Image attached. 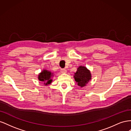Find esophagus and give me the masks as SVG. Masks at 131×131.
Segmentation results:
<instances>
[{
  "instance_id": "34e87169",
  "label": "esophagus",
  "mask_w": 131,
  "mask_h": 131,
  "mask_svg": "<svg viewBox=\"0 0 131 131\" xmlns=\"http://www.w3.org/2000/svg\"><path fill=\"white\" fill-rule=\"evenodd\" d=\"M61 72L62 73H67V70L65 69H61Z\"/></svg>"
}]
</instances>
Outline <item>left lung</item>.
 I'll return each instance as SVG.
<instances>
[{
	"instance_id": "8db88e82",
	"label": "left lung",
	"mask_w": 131,
	"mask_h": 131,
	"mask_svg": "<svg viewBox=\"0 0 131 131\" xmlns=\"http://www.w3.org/2000/svg\"><path fill=\"white\" fill-rule=\"evenodd\" d=\"M74 78L79 86L84 87L91 80V75L90 71L85 67L80 66L75 73Z\"/></svg>"
}]
</instances>
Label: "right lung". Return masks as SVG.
Listing matches in <instances>:
<instances>
[{
    "label": "right lung",
    "instance_id": "1",
    "mask_svg": "<svg viewBox=\"0 0 131 131\" xmlns=\"http://www.w3.org/2000/svg\"><path fill=\"white\" fill-rule=\"evenodd\" d=\"M52 73L49 71L46 70H43L42 72L39 75L38 79L39 80L41 81H43L44 84L45 85H47L48 84H50L52 80L51 79V77H52Z\"/></svg>",
    "mask_w": 131,
    "mask_h": 131
}]
</instances>
